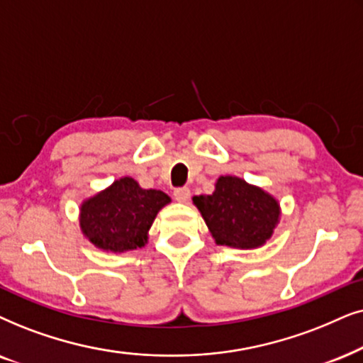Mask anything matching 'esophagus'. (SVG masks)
I'll return each mask as SVG.
<instances>
[{"instance_id":"esophagus-1","label":"esophagus","mask_w":363,"mask_h":363,"mask_svg":"<svg viewBox=\"0 0 363 363\" xmlns=\"http://www.w3.org/2000/svg\"><path fill=\"white\" fill-rule=\"evenodd\" d=\"M191 197V191L187 187H179V189L174 191V199L177 202H187Z\"/></svg>"}]
</instances>
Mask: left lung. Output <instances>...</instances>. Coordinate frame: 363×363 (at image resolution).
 Masks as SVG:
<instances>
[{"mask_svg":"<svg viewBox=\"0 0 363 363\" xmlns=\"http://www.w3.org/2000/svg\"><path fill=\"white\" fill-rule=\"evenodd\" d=\"M217 245L255 249L272 238L280 206L269 192L244 179L220 176L211 196L192 197Z\"/></svg>","mask_w":363,"mask_h":363,"instance_id":"8db88e82","label":"left lung"}]
</instances>
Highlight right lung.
Returning <instances> with one entry per match:
<instances>
[{"label":"right lung","mask_w":363,"mask_h":363,"mask_svg":"<svg viewBox=\"0 0 363 363\" xmlns=\"http://www.w3.org/2000/svg\"><path fill=\"white\" fill-rule=\"evenodd\" d=\"M169 202L162 191L143 189L133 177H121L81 204V230L106 252L141 249L157 212Z\"/></svg>","instance_id":"add662e5"}]
</instances>
